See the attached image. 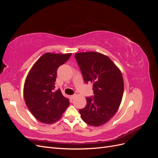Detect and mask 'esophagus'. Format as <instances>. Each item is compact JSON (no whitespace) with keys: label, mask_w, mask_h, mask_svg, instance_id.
Listing matches in <instances>:
<instances>
[{"label":"esophagus","mask_w":158,"mask_h":158,"mask_svg":"<svg viewBox=\"0 0 158 158\" xmlns=\"http://www.w3.org/2000/svg\"><path fill=\"white\" fill-rule=\"evenodd\" d=\"M75 97H76V95H70V99H71V100L74 99Z\"/></svg>","instance_id":"34e87169"}]
</instances>
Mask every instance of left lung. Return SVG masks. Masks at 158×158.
I'll return each mask as SVG.
<instances>
[{
    "label": "left lung",
    "mask_w": 158,
    "mask_h": 158,
    "mask_svg": "<svg viewBox=\"0 0 158 158\" xmlns=\"http://www.w3.org/2000/svg\"><path fill=\"white\" fill-rule=\"evenodd\" d=\"M85 83H93V98H86L85 107L80 109L81 118L88 125L99 127L117 111L122 101L124 82L122 73L109 57L98 52L75 54Z\"/></svg>",
    "instance_id": "1"
}]
</instances>
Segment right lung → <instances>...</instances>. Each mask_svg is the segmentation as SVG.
<instances>
[{
    "mask_svg": "<svg viewBox=\"0 0 158 158\" xmlns=\"http://www.w3.org/2000/svg\"><path fill=\"white\" fill-rule=\"evenodd\" d=\"M72 53L47 52L38 59L28 73L23 86L27 107L38 121L52 124L59 121L69 106L60 89H55L57 69Z\"/></svg>",
    "mask_w": 158,
    "mask_h": 158,
    "instance_id": "1",
    "label": "right lung"
}]
</instances>
